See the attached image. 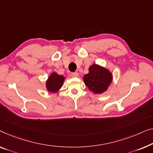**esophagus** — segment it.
Returning a JSON list of instances; mask_svg holds the SVG:
<instances>
[{
    "instance_id": "1",
    "label": "esophagus",
    "mask_w": 153,
    "mask_h": 153,
    "mask_svg": "<svg viewBox=\"0 0 153 153\" xmlns=\"http://www.w3.org/2000/svg\"><path fill=\"white\" fill-rule=\"evenodd\" d=\"M78 76H79V74L77 72H74L71 74V76L73 77H78Z\"/></svg>"
}]
</instances>
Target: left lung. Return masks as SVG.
I'll return each instance as SVG.
<instances>
[{"mask_svg":"<svg viewBox=\"0 0 153 153\" xmlns=\"http://www.w3.org/2000/svg\"><path fill=\"white\" fill-rule=\"evenodd\" d=\"M111 74L101 66L93 64L89 67V74L85 75L84 82L90 91L101 94L106 91L111 82Z\"/></svg>","mask_w":153,"mask_h":153,"instance_id":"obj_1","label":"left lung"}]
</instances>
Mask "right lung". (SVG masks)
I'll return each instance as SVG.
<instances>
[{
	"instance_id": "add662e5",
	"label": "right lung",
	"mask_w": 153,
	"mask_h": 153,
	"mask_svg": "<svg viewBox=\"0 0 153 153\" xmlns=\"http://www.w3.org/2000/svg\"><path fill=\"white\" fill-rule=\"evenodd\" d=\"M64 80V76H59L56 73H53L51 75L46 82L47 89L48 91L52 92V93L57 91L62 87Z\"/></svg>"
}]
</instances>
